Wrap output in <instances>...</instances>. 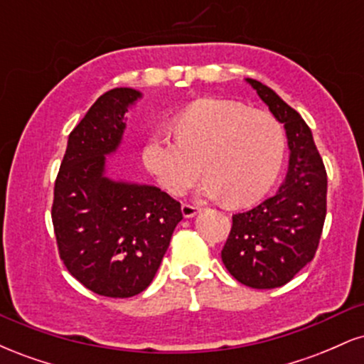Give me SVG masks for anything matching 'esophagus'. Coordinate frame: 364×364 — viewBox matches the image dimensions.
Wrapping results in <instances>:
<instances>
[{"label": "esophagus", "mask_w": 364, "mask_h": 364, "mask_svg": "<svg viewBox=\"0 0 364 364\" xmlns=\"http://www.w3.org/2000/svg\"><path fill=\"white\" fill-rule=\"evenodd\" d=\"M181 212H183V215H185V217H193L200 212V207L191 205V203H183Z\"/></svg>", "instance_id": "34e87169"}]
</instances>
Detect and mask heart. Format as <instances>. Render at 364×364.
Wrapping results in <instances>:
<instances>
[{"mask_svg": "<svg viewBox=\"0 0 364 364\" xmlns=\"http://www.w3.org/2000/svg\"><path fill=\"white\" fill-rule=\"evenodd\" d=\"M176 139L156 133L144 147L147 169L166 191L179 195L202 173L203 191L232 207L262 198L279 176L286 133L270 112L231 99L203 97L174 119Z\"/></svg>", "mask_w": 364, "mask_h": 364, "instance_id": "obj_1", "label": "heart"}]
</instances>
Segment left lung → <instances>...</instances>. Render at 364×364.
I'll return each instance as SVG.
<instances>
[{
  "label": "left lung",
  "instance_id": "8db88e82",
  "mask_svg": "<svg viewBox=\"0 0 364 364\" xmlns=\"http://www.w3.org/2000/svg\"><path fill=\"white\" fill-rule=\"evenodd\" d=\"M246 82L284 123L289 171L274 196L232 215L220 257L237 282L274 289L289 282L315 257L327 215V171L299 112L262 82Z\"/></svg>",
  "mask_w": 364,
  "mask_h": 364
}]
</instances>
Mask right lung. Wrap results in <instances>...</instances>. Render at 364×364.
<instances>
[{"instance_id": "obj_1", "label": "right lung", "mask_w": 364, "mask_h": 364, "mask_svg": "<svg viewBox=\"0 0 364 364\" xmlns=\"http://www.w3.org/2000/svg\"><path fill=\"white\" fill-rule=\"evenodd\" d=\"M139 90L112 89L97 99L68 136L54 183L51 219L60 258L87 289L132 298L156 277L181 203L156 186L104 176L107 154L124 132V112Z\"/></svg>"}]
</instances>
